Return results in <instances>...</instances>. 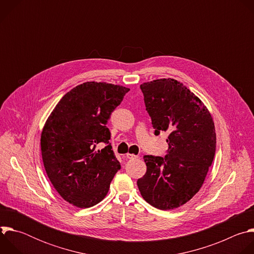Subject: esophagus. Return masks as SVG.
Wrapping results in <instances>:
<instances>
[{"label": "esophagus", "mask_w": 254, "mask_h": 254, "mask_svg": "<svg viewBox=\"0 0 254 254\" xmlns=\"http://www.w3.org/2000/svg\"><path fill=\"white\" fill-rule=\"evenodd\" d=\"M126 157H127V159H128V160H133V159H136V158H137V156H136V155L128 154V153L126 155Z\"/></svg>", "instance_id": "34e87169"}]
</instances>
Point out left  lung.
<instances>
[{
  "label": "left lung",
  "mask_w": 254,
  "mask_h": 254,
  "mask_svg": "<svg viewBox=\"0 0 254 254\" xmlns=\"http://www.w3.org/2000/svg\"><path fill=\"white\" fill-rule=\"evenodd\" d=\"M155 134L169 133L165 158L143 156L147 172L137 180L142 198L161 210L190 201L201 189L216 150L213 118L183 83L161 78L140 84Z\"/></svg>",
  "instance_id": "1"
}]
</instances>
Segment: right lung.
<instances>
[{
  "instance_id": "obj_1",
  "label": "right lung",
  "mask_w": 254,
  "mask_h": 254,
  "mask_svg": "<svg viewBox=\"0 0 254 254\" xmlns=\"http://www.w3.org/2000/svg\"><path fill=\"white\" fill-rule=\"evenodd\" d=\"M129 88L87 81L68 91L56 104L41 132L46 174L59 195L77 208L102 201L121 169L111 143L108 119Z\"/></svg>"
}]
</instances>
